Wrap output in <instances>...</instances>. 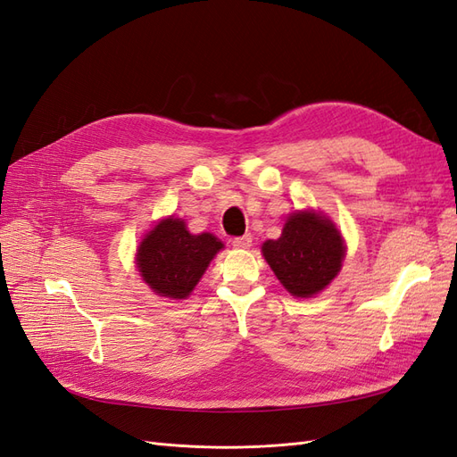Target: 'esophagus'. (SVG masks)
Listing matches in <instances>:
<instances>
[{
  "label": "esophagus",
  "mask_w": 457,
  "mask_h": 457,
  "mask_svg": "<svg viewBox=\"0 0 457 457\" xmlns=\"http://www.w3.org/2000/svg\"><path fill=\"white\" fill-rule=\"evenodd\" d=\"M232 245L237 247V250H247V247L252 245V237H250V234H244V237L232 238Z\"/></svg>",
  "instance_id": "esophagus-1"
}]
</instances>
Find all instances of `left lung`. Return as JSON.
<instances>
[{"label": "left lung", "instance_id": "left-lung-1", "mask_svg": "<svg viewBox=\"0 0 457 457\" xmlns=\"http://www.w3.org/2000/svg\"><path fill=\"white\" fill-rule=\"evenodd\" d=\"M261 252L289 294L312 297L341 270L345 242L326 215L305 210L289 215L282 237L267 240Z\"/></svg>", "mask_w": 457, "mask_h": 457}]
</instances>
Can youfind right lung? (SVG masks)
Returning a JSON list of instances; mask_svg holds the SVG:
<instances>
[{
	"mask_svg": "<svg viewBox=\"0 0 457 457\" xmlns=\"http://www.w3.org/2000/svg\"><path fill=\"white\" fill-rule=\"evenodd\" d=\"M223 242L210 232L190 234L183 219L168 217L137 247V269L156 295L187 299Z\"/></svg>",
	"mask_w": 457,
	"mask_h": 457,
	"instance_id": "1",
	"label": "right lung"
}]
</instances>
